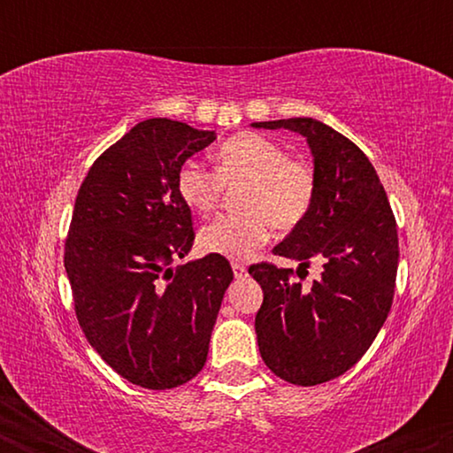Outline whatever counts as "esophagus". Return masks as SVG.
<instances>
[{
    "instance_id": "obj_1",
    "label": "esophagus",
    "mask_w": 453,
    "mask_h": 453,
    "mask_svg": "<svg viewBox=\"0 0 453 453\" xmlns=\"http://www.w3.org/2000/svg\"><path fill=\"white\" fill-rule=\"evenodd\" d=\"M232 270H234V277L236 279L247 277V268H244L242 264H232Z\"/></svg>"
}]
</instances>
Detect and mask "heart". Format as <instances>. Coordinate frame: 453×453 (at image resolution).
I'll return each mask as SVG.
<instances>
[{
	"mask_svg": "<svg viewBox=\"0 0 453 453\" xmlns=\"http://www.w3.org/2000/svg\"><path fill=\"white\" fill-rule=\"evenodd\" d=\"M217 174L197 164H185L176 176L180 200L197 215H211L219 206L223 185L241 187L236 206L242 212L223 215L200 230L206 253L247 259L266 242L273 221L279 230H292L309 215L315 200V174L309 164L289 159L279 142L259 134H238L215 153Z\"/></svg>",
	"mask_w": 453,
	"mask_h": 453,
	"instance_id": "heart-1",
	"label": "heart"
}]
</instances>
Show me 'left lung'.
<instances>
[{"label": "left lung", "instance_id": "8db88e82", "mask_svg": "<svg viewBox=\"0 0 453 453\" xmlns=\"http://www.w3.org/2000/svg\"><path fill=\"white\" fill-rule=\"evenodd\" d=\"M251 126L300 134L313 155V206L274 256L298 262V270L319 259L321 279L306 288L292 268L273 264H256L249 274L264 292L256 315L262 360L285 381L317 386L349 371L388 319L398 270L396 219L372 164L336 129L311 117Z\"/></svg>", "mask_w": 453, "mask_h": 453}]
</instances>
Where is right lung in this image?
Listing matches in <instances>:
<instances>
[{
  "mask_svg": "<svg viewBox=\"0 0 453 453\" xmlns=\"http://www.w3.org/2000/svg\"><path fill=\"white\" fill-rule=\"evenodd\" d=\"M217 134L147 119L104 150L78 189L65 241V273L89 345L134 386L170 389L209 356L234 273L211 253L176 270L194 244L191 211L176 176Z\"/></svg>",
  "mask_w": 453,
  "mask_h": 453,
  "instance_id": "1",
  "label": "right lung"
}]
</instances>
